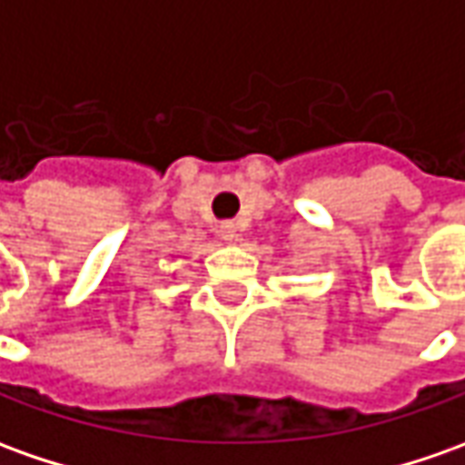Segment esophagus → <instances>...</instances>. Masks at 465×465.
<instances>
[{
	"label": "esophagus",
	"mask_w": 465,
	"mask_h": 465,
	"mask_svg": "<svg viewBox=\"0 0 465 465\" xmlns=\"http://www.w3.org/2000/svg\"><path fill=\"white\" fill-rule=\"evenodd\" d=\"M219 233H221V239H223V242H229V244L239 242V229H236V223H232V221L221 223Z\"/></svg>",
	"instance_id": "1"
}]
</instances>
